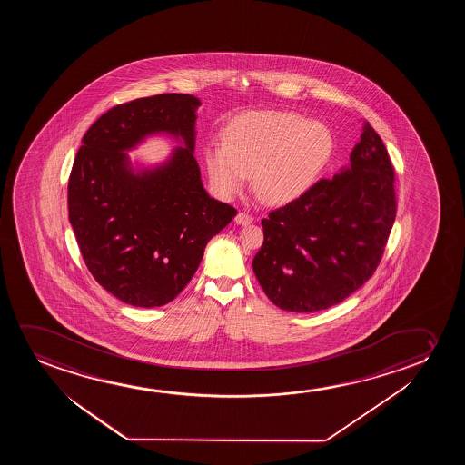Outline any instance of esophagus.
<instances>
[{"label": "esophagus", "instance_id": "esophagus-1", "mask_svg": "<svg viewBox=\"0 0 465 465\" xmlns=\"http://www.w3.org/2000/svg\"><path fill=\"white\" fill-rule=\"evenodd\" d=\"M252 221L254 219H252V216H249L248 213H238L235 217V223L238 225H249Z\"/></svg>", "mask_w": 465, "mask_h": 465}]
</instances>
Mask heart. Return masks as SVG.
Listing matches in <instances>:
<instances>
[{
    "label": "heart",
    "instance_id": "b5f03b06",
    "mask_svg": "<svg viewBox=\"0 0 465 465\" xmlns=\"http://www.w3.org/2000/svg\"><path fill=\"white\" fill-rule=\"evenodd\" d=\"M331 128L289 111H251L225 125L223 144L203 151L204 170L219 197H238L252 176L265 202L284 204L310 191L331 163Z\"/></svg>",
    "mask_w": 465,
    "mask_h": 465
}]
</instances>
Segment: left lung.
<instances>
[{
	"label": "left lung",
	"instance_id": "left-lung-1",
	"mask_svg": "<svg viewBox=\"0 0 465 465\" xmlns=\"http://www.w3.org/2000/svg\"><path fill=\"white\" fill-rule=\"evenodd\" d=\"M395 210L394 168L380 134L363 122L348 165L262 219L255 278L281 310L337 305L371 278Z\"/></svg>",
	"mask_w": 465,
	"mask_h": 465
}]
</instances>
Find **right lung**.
I'll list each match as a JSON object with an SVG mask.
<instances>
[{
    "label": "right lung",
    "mask_w": 465,
    "mask_h": 465,
    "mask_svg": "<svg viewBox=\"0 0 465 465\" xmlns=\"http://www.w3.org/2000/svg\"><path fill=\"white\" fill-rule=\"evenodd\" d=\"M202 102L162 94L117 104L84 134L68 183L71 227L90 273L115 299L141 308L176 299L204 248L236 216L204 191L193 157ZM176 139L153 166L127 152L147 137Z\"/></svg>",
    "instance_id": "add662e5"
}]
</instances>
